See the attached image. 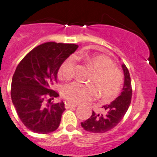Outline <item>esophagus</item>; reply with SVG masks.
Instances as JSON below:
<instances>
[{
  "mask_svg": "<svg viewBox=\"0 0 157 157\" xmlns=\"http://www.w3.org/2000/svg\"><path fill=\"white\" fill-rule=\"evenodd\" d=\"M78 105H74V104L70 103V102H67V103L65 104V108H76Z\"/></svg>",
  "mask_w": 157,
  "mask_h": 157,
  "instance_id": "obj_1",
  "label": "esophagus"
}]
</instances>
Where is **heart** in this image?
<instances>
[{"label": "heart", "instance_id": "heart-1", "mask_svg": "<svg viewBox=\"0 0 157 157\" xmlns=\"http://www.w3.org/2000/svg\"><path fill=\"white\" fill-rule=\"evenodd\" d=\"M86 63L90 66L94 74L90 77V84L74 82L63 88L64 98L72 103H84L93 99L96 90L103 98H112L119 93L123 83V75L121 70L115 67L109 58L104 56H88L85 58ZM77 60L74 56H70L61 65L59 75L61 78L70 80L76 74Z\"/></svg>", "mask_w": 157, "mask_h": 157}]
</instances>
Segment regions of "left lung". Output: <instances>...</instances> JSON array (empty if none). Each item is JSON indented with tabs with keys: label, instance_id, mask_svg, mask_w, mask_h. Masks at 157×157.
Listing matches in <instances>:
<instances>
[{
	"label": "left lung",
	"instance_id": "1",
	"mask_svg": "<svg viewBox=\"0 0 157 157\" xmlns=\"http://www.w3.org/2000/svg\"><path fill=\"white\" fill-rule=\"evenodd\" d=\"M124 72V85L121 94L109 105L102 106L100 112H92L88 119L81 122L84 130L94 133H103L115 128L121 121L128 111L132 100L131 78L128 70L125 64L121 65Z\"/></svg>",
	"mask_w": 157,
	"mask_h": 157
}]
</instances>
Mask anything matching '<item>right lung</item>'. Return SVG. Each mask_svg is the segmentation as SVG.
Segmentation results:
<instances>
[{
    "mask_svg": "<svg viewBox=\"0 0 157 157\" xmlns=\"http://www.w3.org/2000/svg\"><path fill=\"white\" fill-rule=\"evenodd\" d=\"M75 44L45 42L19 63L11 81L12 103L22 123L31 131L47 134L60 124L63 101L52 104L59 94L52 90L63 63L76 51Z\"/></svg>",
    "mask_w": 157,
    "mask_h": 157,
    "instance_id": "1",
    "label": "right lung"
}]
</instances>
